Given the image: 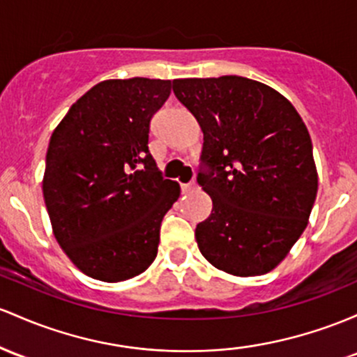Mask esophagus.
Masks as SVG:
<instances>
[{
	"label": "esophagus",
	"mask_w": 357,
	"mask_h": 357,
	"mask_svg": "<svg viewBox=\"0 0 357 357\" xmlns=\"http://www.w3.org/2000/svg\"><path fill=\"white\" fill-rule=\"evenodd\" d=\"M197 183L195 181H190V183H183L181 185V190H183V193H191V191H195L197 190Z\"/></svg>",
	"instance_id": "obj_1"
}]
</instances>
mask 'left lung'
I'll list each match as a JSON object with an SVG mask.
<instances>
[{
	"instance_id": "8db88e82",
	"label": "left lung",
	"mask_w": 357,
	"mask_h": 357,
	"mask_svg": "<svg viewBox=\"0 0 357 357\" xmlns=\"http://www.w3.org/2000/svg\"><path fill=\"white\" fill-rule=\"evenodd\" d=\"M172 91L203 132L197 179L213 208L195 230L199 252L234 276L269 273L303 234L319 188L303 120L248 77L174 79Z\"/></svg>"
}]
</instances>
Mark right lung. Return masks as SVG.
<instances>
[{
    "instance_id": "1",
    "label": "right lung",
    "mask_w": 357,
    "mask_h": 357,
    "mask_svg": "<svg viewBox=\"0 0 357 357\" xmlns=\"http://www.w3.org/2000/svg\"><path fill=\"white\" fill-rule=\"evenodd\" d=\"M169 95L171 81H103L50 137L45 206L59 245L89 278L130 280L158 256L160 222L181 193L149 152L151 120Z\"/></svg>"
}]
</instances>
